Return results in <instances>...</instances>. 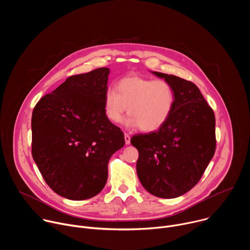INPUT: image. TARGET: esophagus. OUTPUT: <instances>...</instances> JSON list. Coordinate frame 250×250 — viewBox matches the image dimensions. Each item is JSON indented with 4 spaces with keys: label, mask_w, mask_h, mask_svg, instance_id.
I'll return each instance as SVG.
<instances>
[{
    "label": "esophagus",
    "mask_w": 250,
    "mask_h": 250,
    "mask_svg": "<svg viewBox=\"0 0 250 250\" xmlns=\"http://www.w3.org/2000/svg\"><path fill=\"white\" fill-rule=\"evenodd\" d=\"M125 141L126 146H128L130 144V136L127 133H125Z\"/></svg>",
    "instance_id": "34e87169"
}]
</instances>
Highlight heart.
<instances>
[{
	"mask_svg": "<svg viewBox=\"0 0 250 250\" xmlns=\"http://www.w3.org/2000/svg\"><path fill=\"white\" fill-rule=\"evenodd\" d=\"M176 102L173 86L166 80L128 76L119 81L117 90L106 89L104 112L112 123H120L127 111L125 125L150 132L159 129L170 118Z\"/></svg>",
	"mask_w": 250,
	"mask_h": 250,
	"instance_id": "1",
	"label": "heart"
}]
</instances>
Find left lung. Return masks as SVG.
Returning <instances> with one entry per match:
<instances>
[{"label": "left lung", "mask_w": 250, "mask_h": 250, "mask_svg": "<svg viewBox=\"0 0 250 250\" xmlns=\"http://www.w3.org/2000/svg\"><path fill=\"white\" fill-rule=\"evenodd\" d=\"M176 102L168 121L156 132L137 134L130 144L139 156L138 179L145 189L163 199L180 197L201 179L216 150V120L199 88L192 82L160 72Z\"/></svg>", "instance_id": "obj_1"}]
</instances>
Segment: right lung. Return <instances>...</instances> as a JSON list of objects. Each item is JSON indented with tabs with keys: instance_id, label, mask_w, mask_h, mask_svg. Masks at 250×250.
I'll return each mask as SVG.
<instances>
[{
	"instance_id": "1",
	"label": "right lung",
	"mask_w": 250,
	"mask_h": 250,
	"mask_svg": "<svg viewBox=\"0 0 250 250\" xmlns=\"http://www.w3.org/2000/svg\"><path fill=\"white\" fill-rule=\"evenodd\" d=\"M109 74L104 67L71 76L32 112L33 160L46 184L69 200L98 195L111 156L125 146L124 132L104 112Z\"/></svg>"
}]
</instances>
